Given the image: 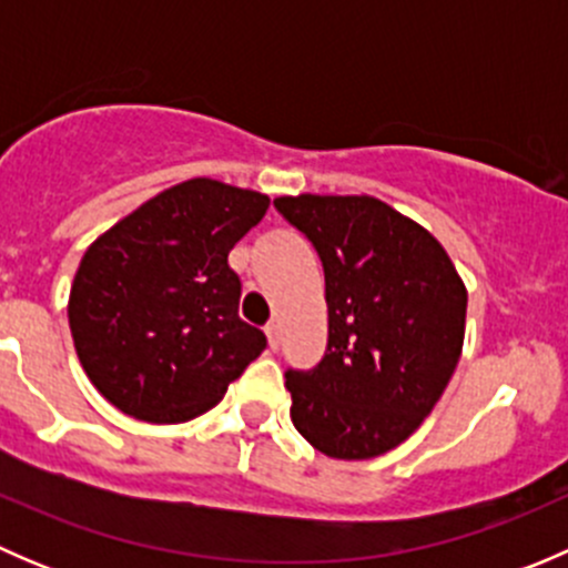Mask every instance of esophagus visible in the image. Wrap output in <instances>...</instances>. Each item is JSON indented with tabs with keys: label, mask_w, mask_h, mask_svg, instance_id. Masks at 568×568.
Returning a JSON list of instances; mask_svg holds the SVG:
<instances>
[{
	"label": "esophagus",
	"mask_w": 568,
	"mask_h": 568,
	"mask_svg": "<svg viewBox=\"0 0 568 568\" xmlns=\"http://www.w3.org/2000/svg\"><path fill=\"white\" fill-rule=\"evenodd\" d=\"M266 335H268V348H272V352H277L280 341H283V332H280L277 321H272V324L266 326Z\"/></svg>",
	"instance_id": "esophagus-1"
}]
</instances>
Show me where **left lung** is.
Listing matches in <instances>:
<instances>
[{"mask_svg":"<svg viewBox=\"0 0 568 568\" xmlns=\"http://www.w3.org/2000/svg\"><path fill=\"white\" fill-rule=\"evenodd\" d=\"M324 266L329 341L285 371L296 432L332 459H374L417 432L462 357L467 288L443 244L368 194L277 197Z\"/></svg>","mask_w":568,"mask_h":568,"instance_id":"8db88e82","label":"left lung"}]
</instances>
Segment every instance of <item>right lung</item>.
<instances>
[{
	"mask_svg": "<svg viewBox=\"0 0 568 568\" xmlns=\"http://www.w3.org/2000/svg\"><path fill=\"white\" fill-rule=\"evenodd\" d=\"M266 209V194L192 178L90 244L68 324L109 404L148 423L192 420L266 348V335L239 318L242 280L227 263Z\"/></svg>",
	"mask_w": 568,
	"mask_h": 568,
	"instance_id": "add662e5",
	"label": "right lung"
}]
</instances>
